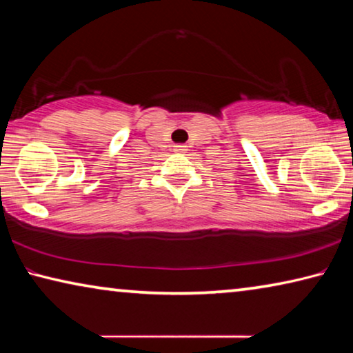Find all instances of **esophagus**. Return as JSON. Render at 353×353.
Wrapping results in <instances>:
<instances>
[{"label": "esophagus", "mask_w": 353, "mask_h": 353, "mask_svg": "<svg viewBox=\"0 0 353 353\" xmlns=\"http://www.w3.org/2000/svg\"><path fill=\"white\" fill-rule=\"evenodd\" d=\"M174 151H176V152H183V151H187V146L176 145V146H174Z\"/></svg>", "instance_id": "1"}]
</instances>
